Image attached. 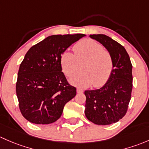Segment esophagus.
<instances>
[{
	"instance_id": "obj_1",
	"label": "esophagus",
	"mask_w": 149,
	"mask_h": 149,
	"mask_svg": "<svg viewBox=\"0 0 149 149\" xmlns=\"http://www.w3.org/2000/svg\"><path fill=\"white\" fill-rule=\"evenodd\" d=\"M77 93H82L84 92V90L82 88H80V87H77Z\"/></svg>"
}]
</instances>
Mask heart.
<instances>
[{
	"instance_id": "heart-1",
	"label": "heart",
	"mask_w": 149,
	"mask_h": 149,
	"mask_svg": "<svg viewBox=\"0 0 149 149\" xmlns=\"http://www.w3.org/2000/svg\"><path fill=\"white\" fill-rule=\"evenodd\" d=\"M74 53L65 51L62 54L60 64L66 76H72L79 69L80 72L70 78L74 85L88 87H100L107 82L113 68L112 56L108 50L102 49L100 44L91 39L79 41L73 47Z\"/></svg>"
}]
</instances>
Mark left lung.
<instances>
[{
    "mask_svg": "<svg viewBox=\"0 0 149 149\" xmlns=\"http://www.w3.org/2000/svg\"><path fill=\"white\" fill-rule=\"evenodd\" d=\"M110 52L113 68L108 82L101 88L85 90V116L97 125H110L126 114L133 88L132 64L125 49L104 34L90 35Z\"/></svg>",
    "mask_w": 149,
    "mask_h": 149,
    "instance_id": "8db88e82",
    "label": "left lung"
}]
</instances>
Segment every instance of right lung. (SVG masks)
<instances>
[{"label":"right lung","instance_id":"1","mask_svg":"<svg viewBox=\"0 0 149 149\" xmlns=\"http://www.w3.org/2000/svg\"><path fill=\"white\" fill-rule=\"evenodd\" d=\"M82 33L52 35L31 47L20 64L16 90L20 111L29 122L50 124L76 95L62 72L61 55Z\"/></svg>","mask_w":149,"mask_h":149}]
</instances>
